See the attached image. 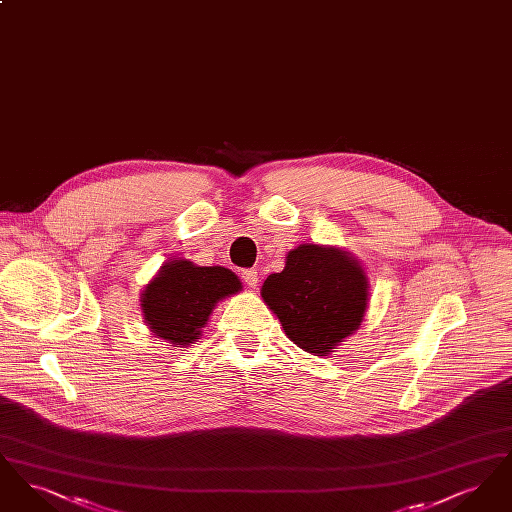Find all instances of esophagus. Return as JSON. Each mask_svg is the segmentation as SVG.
I'll return each instance as SVG.
<instances>
[{"label":"esophagus","instance_id":"obj_1","mask_svg":"<svg viewBox=\"0 0 512 512\" xmlns=\"http://www.w3.org/2000/svg\"><path fill=\"white\" fill-rule=\"evenodd\" d=\"M242 278H244V282L249 286V288H257V284H259L257 270H253V268H245V270H242Z\"/></svg>","mask_w":512,"mask_h":512}]
</instances>
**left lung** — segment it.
Segmentation results:
<instances>
[{
  "mask_svg": "<svg viewBox=\"0 0 512 512\" xmlns=\"http://www.w3.org/2000/svg\"><path fill=\"white\" fill-rule=\"evenodd\" d=\"M261 297L297 347L326 357L359 330L368 278L347 251L303 244L288 253L282 272L268 276Z\"/></svg>",
  "mask_w": 512,
  "mask_h": 512,
  "instance_id": "left-lung-1",
  "label": "left lung"
}]
</instances>
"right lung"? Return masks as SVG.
I'll use <instances>...</instances> for the list:
<instances>
[{"instance_id":"right-lung-1","label":"right lung","mask_w":512,"mask_h":512,"mask_svg":"<svg viewBox=\"0 0 512 512\" xmlns=\"http://www.w3.org/2000/svg\"><path fill=\"white\" fill-rule=\"evenodd\" d=\"M242 290L240 278L224 267H197L171 259L142 292V313L153 336L174 347L199 340L215 305Z\"/></svg>"}]
</instances>
